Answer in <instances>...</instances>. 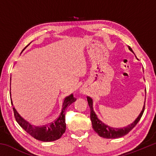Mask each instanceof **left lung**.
<instances>
[{
    "label": "left lung",
    "instance_id": "obj_1",
    "mask_svg": "<svg viewBox=\"0 0 156 156\" xmlns=\"http://www.w3.org/2000/svg\"><path fill=\"white\" fill-rule=\"evenodd\" d=\"M130 50H131V48L129 47V48ZM87 101L89 108H90V118L92 122V127H93L94 130L98 134L100 137L105 138H118L120 137H122L127 134L129 132H130L132 129L135 127L136 125L138 124L139 120H140L142 114H143L144 111V105L143 107V109L141 113H140L138 117L136 118V120L134 121L133 123H131V125H128L126 127L123 128H115L109 125H107L104 121L100 120L98 118L97 115L95 113V112L94 110L93 107V100L91 98L87 97ZM145 100H146V96H145ZM145 104V101H144Z\"/></svg>",
    "mask_w": 156,
    "mask_h": 156
}]
</instances>
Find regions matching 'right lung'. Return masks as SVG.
Segmentation results:
<instances>
[{
	"label": "right lung",
	"instance_id": "obj_1",
	"mask_svg": "<svg viewBox=\"0 0 156 156\" xmlns=\"http://www.w3.org/2000/svg\"><path fill=\"white\" fill-rule=\"evenodd\" d=\"M76 100V98L73 97V94H71L70 96L66 97L64 101H63L61 113H60L58 118L56 120H55L54 122L42 126L31 125L24 118L21 117L14 107H13V111H14V117L16 122L19 124L21 127L33 138L43 142L54 141L59 139L65 132V111L67 107L69 106L73 102H75Z\"/></svg>",
	"mask_w": 156,
	"mask_h": 156
}]
</instances>
